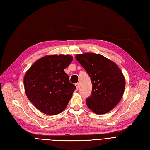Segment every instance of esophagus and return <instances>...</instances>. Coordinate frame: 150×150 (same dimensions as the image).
I'll return each mask as SVG.
<instances>
[{
    "mask_svg": "<svg viewBox=\"0 0 150 150\" xmlns=\"http://www.w3.org/2000/svg\"><path fill=\"white\" fill-rule=\"evenodd\" d=\"M75 86H76V89L79 90V83H76L75 84Z\"/></svg>",
    "mask_w": 150,
    "mask_h": 150,
    "instance_id": "obj_1",
    "label": "esophagus"
}]
</instances>
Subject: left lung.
I'll use <instances>...</instances> for the list:
<instances>
[{
  "instance_id": "left-lung-1",
  "label": "left lung",
  "mask_w": 150,
  "mask_h": 150,
  "mask_svg": "<svg viewBox=\"0 0 150 150\" xmlns=\"http://www.w3.org/2000/svg\"><path fill=\"white\" fill-rule=\"evenodd\" d=\"M90 77L92 83L91 95L86 100L88 108L95 113L105 114L119 103L124 93L125 80L115 62L93 53L75 56Z\"/></svg>"
}]
</instances>
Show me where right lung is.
Here are the masks:
<instances>
[{
	"mask_svg": "<svg viewBox=\"0 0 150 150\" xmlns=\"http://www.w3.org/2000/svg\"><path fill=\"white\" fill-rule=\"evenodd\" d=\"M73 60L69 55H46L37 60L24 76L25 91L41 112L55 115L65 110L75 86L64 71Z\"/></svg>",
	"mask_w": 150,
	"mask_h": 150,
	"instance_id": "right-lung-1",
	"label": "right lung"
}]
</instances>
